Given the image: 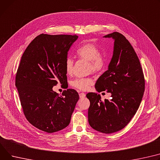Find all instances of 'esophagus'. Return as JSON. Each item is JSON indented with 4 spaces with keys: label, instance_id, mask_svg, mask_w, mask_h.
<instances>
[{
    "label": "esophagus",
    "instance_id": "obj_1",
    "mask_svg": "<svg viewBox=\"0 0 160 160\" xmlns=\"http://www.w3.org/2000/svg\"><path fill=\"white\" fill-rule=\"evenodd\" d=\"M79 97L80 98H83L85 97H86V94L84 92H81L79 94Z\"/></svg>",
    "mask_w": 160,
    "mask_h": 160
}]
</instances>
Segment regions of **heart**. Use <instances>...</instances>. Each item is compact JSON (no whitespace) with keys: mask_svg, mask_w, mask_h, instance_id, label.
<instances>
[{"mask_svg":"<svg viewBox=\"0 0 160 160\" xmlns=\"http://www.w3.org/2000/svg\"><path fill=\"white\" fill-rule=\"evenodd\" d=\"M78 57L89 61V69L93 72L100 71L105 66V58L100 54V51L95 45L88 43L80 46L77 49ZM73 60L68 57L65 61V69L68 74H71L73 68ZM94 80L89 77L77 78L73 80L71 84L74 88L81 91H87L93 84Z\"/></svg>","mask_w":160,"mask_h":160,"instance_id":"obj_1","label":"heart"}]
</instances>
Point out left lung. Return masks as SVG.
<instances>
[{
  "label": "left lung",
  "instance_id": "8db88e82",
  "mask_svg": "<svg viewBox=\"0 0 160 160\" xmlns=\"http://www.w3.org/2000/svg\"><path fill=\"white\" fill-rule=\"evenodd\" d=\"M114 40L113 55L108 69L95 83L98 92L108 90L111 99L101 100L100 95L89 92L88 121L94 130L110 134L129 123L142 102L145 79L140 62L130 42L118 32L105 35Z\"/></svg>",
  "mask_w": 160,
  "mask_h": 160
}]
</instances>
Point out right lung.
Returning a JSON list of instances; mask_svg holds the SVG:
<instances>
[{
    "label": "right lung",
    "instance_id": "1",
    "mask_svg": "<svg viewBox=\"0 0 160 160\" xmlns=\"http://www.w3.org/2000/svg\"><path fill=\"white\" fill-rule=\"evenodd\" d=\"M77 35L41 34L27 47L16 74L15 86L28 122L48 133L66 128L79 99L67 89L59 95L52 90L67 82L65 61Z\"/></svg>",
    "mask_w": 160,
    "mask_h": 160
}]
</instances>
